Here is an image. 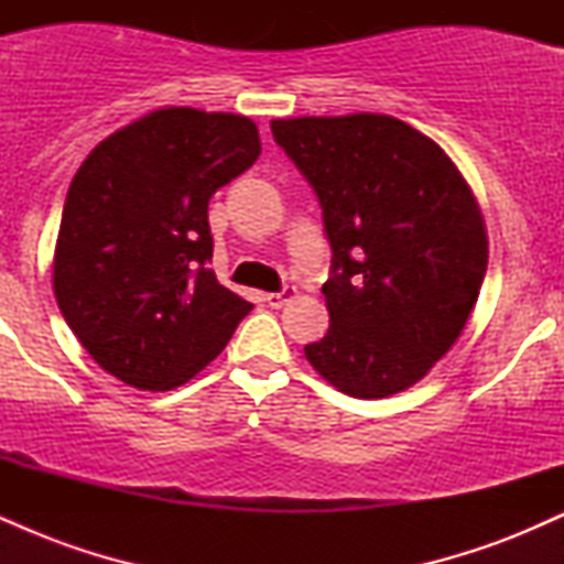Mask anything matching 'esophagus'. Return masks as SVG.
I'll list each match as a JSON object with an SVG mask.
<instances>
[{
    "label": "esophagus",
    "instance_id": "34e87169",
    "mask_svg": "<svg viewBox=\"0 0 564 564\" xmlns=\"http://www.w3.org/2000/svg\"><path fill=\"white\" fill-rule=\"evenodd\" d=\"M296 296V286H283L281 291H275V294H264V302H268V307H283V304L291 302Z\"/></svg>",
    "mask_w": 564,
    "mask_h": 564
}]
</instances>
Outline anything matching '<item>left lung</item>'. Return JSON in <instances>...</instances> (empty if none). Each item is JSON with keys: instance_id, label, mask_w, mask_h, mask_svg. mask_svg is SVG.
I'll use <instances>...</instances> for the list:
<instances>
[{"instance_id": "left-lung-1", "label": "left lung", "mask_w": 564, "mask_h": 564, "mask_svg": "<svg viewBox=\"0 0 564 564\" xmlns=\"http://www.w3.org/2000/svg\"><path fill=\"white\" fill-rule=\"evenodd\" d=\"M313 185L332 243L323 283L332 326L304 347L352 398H390L430 373L467 326L488 236L448 153L384 113L270 121Z\"/></svg>"}]
</instances>
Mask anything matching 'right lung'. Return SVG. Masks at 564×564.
Returning a JSON list of instances; mask_svg holds the SVG:
<instances>
[{
  "instance_id": "right-lung-1",
  "label": "right lung",
  "mask_w": 564,
  "mask_h": 564,
  "mask_svg": "<svg viewBox=\"0 0 564 564\" xmlns=\"http://www.w3.org/2000/svg\"><path fill=\"white\" fill-rule=\"evenodd\" d=\"M260 151L246 116L159 108L84 159L63 206L53 286L102 371L164 392L223 352L254 304L206 268L209 198Z\"/></svg>"
}]
</instances>
